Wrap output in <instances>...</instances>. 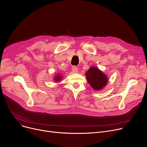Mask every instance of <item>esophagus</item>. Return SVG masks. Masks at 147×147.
<instances>
[{
  "label": "esophagus",
  "mask_w": 147,
  "mask_h": 147,
  "mask_svg": "<svg viewBox=\"0 0 147 147\" xmlns=\"http://www.w3.org/2000/svg\"><path fill=\"white\" fill-rule=\"evenodd\" d=\"M71 70H72V72L73 73H78V67H76V66H73L71 68Z\"/></svg>",
  "instance_id": "obj_1"
}]
</instances>
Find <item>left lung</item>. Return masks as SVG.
Segmentation results:
<instances>
[{
    "instance_id": "1",
    "label": "left lung",
    "mask_w": 147,
    "mask_h": 147,
    "mask_svg": "<svg viewBox=\"0 0 147 147\" xmlns=\"http://www.w3.org/2000/svg\"><path fill=\"white\" fill-rule=\"evenodd\" d=\"M85 76L88 82L95 90H102L109 82L107 76L95 66L91 67L86 72Z\"/></svg>"
}]
</instances>
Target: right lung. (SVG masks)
<instances>
[{
	"mask_svg": "<svg viewBox=\"0 0 147 147\" xmlns=\"http://www.w3.org/2000/svg\"><path fill=\"white\" fill-rule=\"evenodd\" d=\"M63 78V76H62V74H61L60 73H57L55 74V76H54L53 80L56 82H59L62 80Z\"/></svg>",
	"mask_w": 147,
	"mask_h": 147,
	"instance_id": "obj_1",
	"label": "right lung"
}]
</instances>
